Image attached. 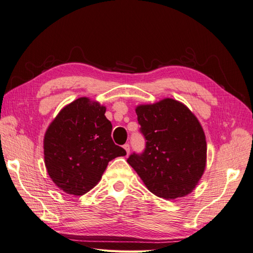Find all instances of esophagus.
Masks as SVG:
<instances>
[{"instance_id": "esophagus-1", "label": "esophagus", "mask_w": 253, "mask_h": 253, "mask_svg": "<svg viewBox=\"0 0 253 253\" xmlns=\"http://www.w3.org/2000/svg\"><path fill=\"white\" fill-rule=\"evenodd\" d=\"M124 149L126 151V153L128 154V153H129V144H128V143L124 144Z\"/></svg>"}]
</instances>
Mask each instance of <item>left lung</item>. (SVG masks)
I'll return each instance as SVG.
<instances>
[{"label":"left lung","mask_w":253,"mask_h":253,"mask_svg":"<svg viewBox=\"0 0 253 253\" xmlns=\"http://www.w3.org/2000/svg\"><path fill=\"white\" fill-rule=\"evenodd\" d=\"M144 151L129 155L127 163L158 197H183L202 178L207 143L200 121L185 104L167 98L136 108Z\"/></svg>","instance_id":"left-lung-1"}]
</instances>
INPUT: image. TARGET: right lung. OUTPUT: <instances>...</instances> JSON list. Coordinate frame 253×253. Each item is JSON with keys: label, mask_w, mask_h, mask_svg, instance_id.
Wrapping results in <instances>:
<instances>
[{"label": "right lung", "mask_w": 253, "mask_h": 253, "mask_svg": "<svg viewBox=\"0 0 253 253\" xmlns=\"http://www.w3.org/2000/svg\"><path fill=\"white\" fill-rule=\"evenodd\" d=\"M105 106L81 97L60 111L44 136V160L56 186L83 195L101 179L112 159L126 155L112 139Z\"/></svg>", "instance_id": "obj_1"}]
</instances>
